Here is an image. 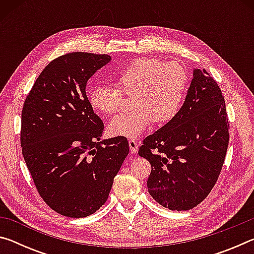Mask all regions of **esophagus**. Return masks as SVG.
I'll use <instances>...</instances> for the list:
<instances>
[{"mask_svg": "<svg viewBox=\"0 0 254 254\" xmlns=\"http://www.w3.org/2000/svg\"><path fill=\"white\" fill-rule=\"evenodd\" d=\"M128 147H130V150L132 153H136L139 144H137V142L134 139H131V140H128Z\"/></svg>", "mask_w": 254, "mask_h": 254, "instance_id": "1", "label": "esophagus"}]
</instances>
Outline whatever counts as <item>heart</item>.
<instances>
[{"label": "heart", "mask_w": 254, "mask_h": 254, "mask_svg": "<svg viewBox=\"0 0 254 254\" xmlns=\"http://www.w3.org/2000/svg\"><path fill=\"white\" fill-rule=\"evenodd\" d=\"M188 74L178 63L156 58H141L118 74L120 86L96 85L88 94L89 104L104 114H114L123 101L122 91L133 95L127 113L114 118L109 124L111 134L136 137L152 121L163 124L174 119L182 107L188 89Z\"/></svg>", "instance_id": "heart-1"}]
</instances>
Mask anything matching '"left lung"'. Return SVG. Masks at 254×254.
<instances>
[{
	"label": "left lung",
	"mask_w": 254,
	"mask_h": 254,
	"mask_svg": "<svg viewBox=\"0 0 254 254\" xmlns=\"http://www.w3.org/2000/svg\"><path fill=\"white\" fill-rule=\"evenodd\" d=\"M229 137L220 87L205 69H194L178 114L139 148V156L151 163L149 194L170 210L194 208L217 182Z\"/></svg>",
	"instance_id": "8db88e82"
}]
</instances>
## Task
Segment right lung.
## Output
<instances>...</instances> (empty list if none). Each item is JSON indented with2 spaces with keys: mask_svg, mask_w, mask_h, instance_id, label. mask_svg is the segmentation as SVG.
Listing matches in <instances>:
<instances>
[{
  "mask_svg": "<svg viewBox=\"0 0 254 254\" xmlns=\"http://www.w3.org/2000/svg\"><path fill=\"white\" fill-rule=\"evenodd\" d=\"M112 60L109 55L70 53L53 60L27 96L21 147L47 205L64 216H89L104 205L128 143L101 141L104 124L86 95V84Z\"/></svg>",
  "mask_w": 254,
  "mask_h": 254,
  "instance_id": "obj_1",
  "label": "right lung"
}]
</instances>
